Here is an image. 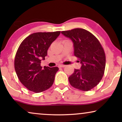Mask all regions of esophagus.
<instances>
[{
  "label": "esophagus",
  "instance_id": "1",
  "mask_svg": "<svg viewBox=\"0 0 122 122\" xmlns=\"http://www.w3.org/2000/svg\"><path fill=\"white\" fill-rule=\"evenodd\" d=\"M58 66H59V68H64L66 66H65V65H63V64H60Z\"/></svg>",
  "mask_w": 122,
  "mask_h": 122
}]
</instances>
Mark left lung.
<instances>
[{
  "label": "left lung",
  "mask_w": 122,
  "mask_h": 122,
  "mask_svg": "<svg viewBox=\"0 0 122 122\" xmlns=\"http://www.w3.org/2000/svg\"><path fill=\"white\" fill-rule=\"evenodd\" d=\"M74 44V56L81 61V69H74L69 76L71 85L76 89L88 91L99 84L106 67V54L97 38L81 28L61 32Z\"/></svg>",
  "instance_id": "8db88e82"
}]
</instances>
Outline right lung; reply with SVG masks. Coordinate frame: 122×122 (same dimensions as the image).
Instances as JSON below:
<instances>
[{
  "instance_id": "add662e5",
  "label": "right lung",
  "mask_w": 122,
  "mask_h": 122,
  "mask_svg": "<svg viewBox=\"0 0 122 122\" xmlns=\"http://www.w3.org/2000/svg\"><path fill=\"white\" fill-rule=\"evenodd\" d=\"M61 31L33 33L23 40L14 59V68L19 81L28 90L42 92L52 86L59 68L41 66L51 44Z\"/></svg>"
}]
</instances>
